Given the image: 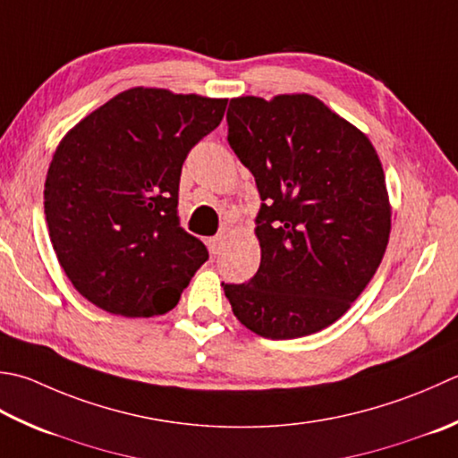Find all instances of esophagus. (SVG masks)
<instances>
[{
	"instance_id": "1",
	"label": "esophagus",
	"mask_w": 458,
	"mask_h": 458,
	"mask_svg": "<svg viewBox=\"0 0 458 458\" xmlns=\"http://www.w3.org/2000/svg\"><path fill=\"white\" fill-rule=\"evenodd\" d=\"M222 248H224V238L222 236H214V238L208 240V250L214 256L220 254Z\"/></svg>"
}]
</instances>
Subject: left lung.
<instances>
[{
  "instance_id": "obj_1",
  "label": "left lung",
  "mask_w": 458,
  "mask_h": 458,
  "mask_svg": "<svg viewBox=\"0 0 458 458\" xmlns=\"http://www.w3.org/2000/svg\"><path fill=\"white\" fill-rule=\"evenodd\" d=\"M228 142L259 192V267L222 284L242 326L267 339L311 335L360 298L383 259L391 206L365 134L311 95L232 98Z\"/></svg>"
}]
</instances>
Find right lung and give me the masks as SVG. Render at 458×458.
<instances>
[{"label":"right lung","mask_w":458,"mask_h":458,"mask_svg":"<svg viewBox=\"0 0 458 458\" xmlns=\"http://www.w3.org/2000/svg\"><path fill=\"white\" fill-rule=\"evenodd\" d=\"M228 98L134 87L61 140L45 181V220L63 270L97 308L124 318L173 310L208 250L181 226L188 152Z\"/></svg>","instance_id":"1"}]
</instances>
